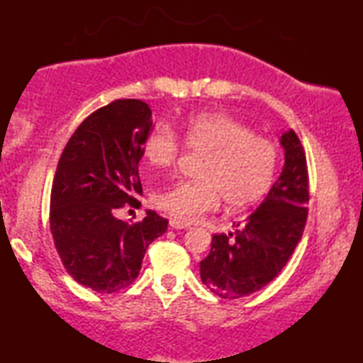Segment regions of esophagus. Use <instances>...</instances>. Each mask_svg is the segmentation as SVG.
I'll return each mask as SVG.
<instances>
[{"label": "esophagus", "mask_w": 363, "mask_h": 363, "mask_svg": "<svg viewBox=\"0 0 363 363\" xmlns=\"http://www.w3.org/2000/svg\"><path fill=\"white\" fill-rule=\"evenodd\" d=\"M170 226L175 228V230H186V228H190V225H188V223L177 220V218H172V220H170Z\"/></svg>", "instance_id": "34e87169"}]
</instances>
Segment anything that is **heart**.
<instances>
[{"instance_id": "b5f03b06", "label": "heart", "mask_w": 363, "mask_h": 363, "mask_svg": "<svg viewBox=\"0 0 363 363\" xmlns=\"http://www.w3.org/2000/svg\"><path fill=\"white\" fill-rule=\"evenodd\" d=\"M188 150L203 155L198 182H182L153 193L152 201L177 220L191 223L216 210L221 198L230 210L255 205L274 182L279 148L269 137L256 135L246 123L225 113H198L183 128ZM145 158L167 170L180 160L183 143L172 127L160 123L148 133Z\"/></svg>"}]
</instances>
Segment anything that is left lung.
I'll list each match as a JSON object with an SVG mask.
<instances>
[{
  "label": "left lung",
  "instance_id": "obj_1",
  "mask_svg": "<svg viewBox=\"0 0 363 363\" xmlns=\"http://www.w3.org/2000/svg\"><path fill=\"white\" fill-rule=\"evenodd\" d=\"M284 168L255 213L230 235H213L200 262L201 281L225 299L259 291L287 264L307 221L309 173L304 147L294 130L282 133Z\"/></svg>",
  "mask_w": 363,
  "mask_h": 363
}]
</instances>
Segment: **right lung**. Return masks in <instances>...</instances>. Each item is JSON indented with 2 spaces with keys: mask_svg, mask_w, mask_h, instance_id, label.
I'll return each mask as SVG.
<instances>
[{
  "mask_svg": "<svg viewBox=\"0 0 363 363\" xmlns=\"http://www.w3.org/2000/svg\"><path fill=\"white\" fill-rule=\"evenodd\" d=\"M152 111L138 99H117L92 112L69 138L51 188L49 225L64 267L79 284L111 294L130 286L168 220L147 211L137 223L117 218L138 208V162L152 132Z\"/></svg>",
  "mask_w": 363,
  "mask_h": 363,
  "instance_id": "1",
  "label": "right lung"
}]
</instances>
